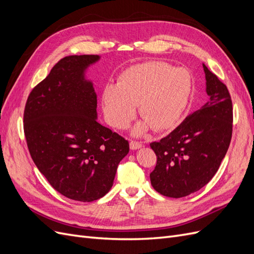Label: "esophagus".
<instances>
[{
  "label": "esophagus",
  "mask_w": 254,
  "mask_h": 254,
  "mask_svg": "<svg viewBox=\"0 0 254 254\" xmlns=\"http://www.w3.org/2000/svg\"><path fill=\"white\" fill-rule=\"evenodd\" d=\"M129 146L131 149H139L142 147V143L137 142V141H130Z\"/></svg>",
  "instance_id": "obj_1"
}]
</instances>
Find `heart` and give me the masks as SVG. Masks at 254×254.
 I'll list each match as a JSON object with an SVG mask.
<instances>
[{"mask_svg": "<svg viewBox=\"0 0 254 254\" xmlns=\"http://www.w3.org/2000/svg\"><path fill=\"white\" fill-rule=\"evenodd\" d=\"M191 88V75L186 68H176L162 61L135 64L121 74L118 84H106L103 111L109 125L124 129L135 117V106H139L145 123L135 129V133L148 126L163 131L179 124Z\"/></svg>", "mask_w": 254, "mask_h": 254, "instance_id": "heart-1", "label": "heart"}]
</instances>
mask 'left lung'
Here are the masks:
<instances>
[{
  "label": "left lung",
  "instance_id": "obj_1",
  "mask_svg": "<svg viewBox=\"0 0 254 254\" xmlns=\"http://www.w3.org/2000/svg\"><path fill=\"white\" fill-rule=\"evenodd\" d=\"M207 101L159 142L150 173L152 188L166 197L181 198L199 190L218 171L232 137L233 107L225 83L203 64Z\"/></svg>",
  "mask_w": 254,
  "mask_h": 254
}]
</instances>
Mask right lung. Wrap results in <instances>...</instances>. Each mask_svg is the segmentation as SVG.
<instances>
[{
  "mask_svg": "<svg viewBox=\"0 0 254 254\" xmlns=\"http://www.w3.org/2000/svg\"><path fill=\"white\" fill-rule=\"evenodd\" d=\"M98 55L59 60L30 92L24 109L27 147L61 195L91 202L110 190L129 143L96 121L97 97L84 71Z\"/></svg>",
  "mask_w": 254,
  "mask_h": 254,
  "instance_id": "add662e5",
  "label": "right lung"
}]
</instances>
